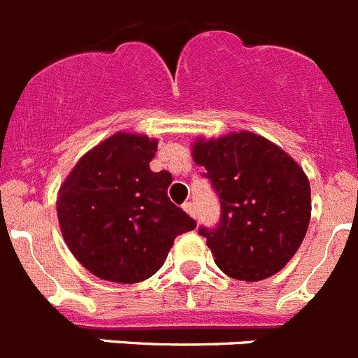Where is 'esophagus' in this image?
I'll use <instances>...</instances> for the list:
<instances>
[{"label":"esophagus","instance_id":"34e87169","mask_svg":"<svg viewBox=\"0 0 358 358\" xmlns=\"http://www.w3.org/2000/svg\"><path fill=\"white\" fill-rule=\"evenodd\" d=\"M182 207H183V210H185V213L189 214V216L196 217V210H194V205H192L191 201H185V203H183Z\"/></svg>","mask_w":358,"mask_h":358}]
</instances>
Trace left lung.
<instances>
[{
  "label": "left lung",
  "instance_id": "1",
  "mask_svg": "<svg viewBox=\"0 0 358 358\" xmlns=\"http://www.w3.org/2000/svg\"><path fill=\"white\" fill-rule=\"evenodd\" d=\"M192 160L205 167L222 205L220 223L200 227L220 270L239 281L278 273L303 243L312 214L299 164L250 131L198 138Z\"/></svg>",
  "mask_w": 358,
  "mask_h": 358
}]
</instances>
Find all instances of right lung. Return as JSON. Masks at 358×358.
Here are the masks:
<instances>
[{
  "instance_id": "right-lung-1",
  "label": "right lung",
  "mask_w": 358,
  "mask_h": 358,
  "mask_svg": "<svg viewBox=\"0 0 358 358\" xmlns=\"http://www.w3.org/2000/svg\"><path fill=\"white\" fill-rule=\"evenodd\" d=\"M157 145L145 135L115 133L80 158L59 189L57 217L68 248L106 281L151 278L176 236L196 227L167 196L171 173L149 169Z\"/></svg>"
}]
</instances>
